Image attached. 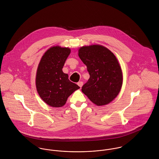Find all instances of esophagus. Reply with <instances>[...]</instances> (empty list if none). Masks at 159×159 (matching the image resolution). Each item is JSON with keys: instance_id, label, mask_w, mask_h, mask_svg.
<instances>
[{"instance_id": "obj_1", "label": "esophagus", "mask_w": 159, "mask_h": 159, "mask_svg": "<svg viewBox=\"0 0 159 159\" xmlns=\"http://www.w3.org/2000/svg\"><path fill=\"white\" fill-rule=\"evenodd\" d=\"M78 85L80 88H81V87L83 86V81H79V82L78 83Z\"/></svg>"}]
</instances>
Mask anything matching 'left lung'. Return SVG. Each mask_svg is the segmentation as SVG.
<instances>
[{
	"mask_svg": "<svg viewBox=\"0 0 159 159\" xmlns=\"http://www.w3.org/2000/svg\"><path fill=\"white\" fill-rule=\"evenodd\" d=\"M78 56L90 75L81 91L97 106L108 104L118 95L122 84V70L116 56L101 45L83 46Z\"/></svg>",
	"mask_w": 159,
	"mask_h": 159,
	"instance_id": "obj_1",
	"label": "left lung"
}]
</instances>
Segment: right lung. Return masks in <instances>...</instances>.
Returning <instances> with one entry per match:
<instances>
[{
    "instance_id": "add662e5",
    "label": "right lung",
    "mask_w": 159,
    "mask_h": 159,
    "mask_svg": "<svg viewBox=\"0 0 159 159\" xmlns=\"http://www.w3.org/2000/svg\"><path fill=\"white\" fill-rule=\"evenodd\" d=\"M68 48L54 46L42 56L36 75L37 90L41 98L52 107H61L80 87L68 79L62 68L70 53Z\"/></svg>"
}]
</instances>
